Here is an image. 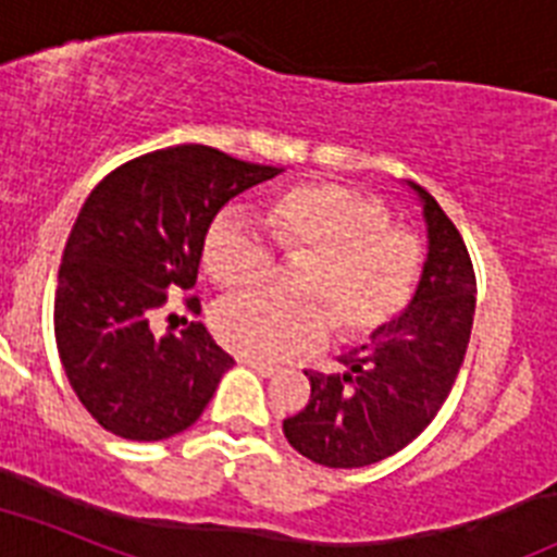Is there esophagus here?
I'll return each instance as SVG.
<instances>
[{
  "label": "esophagus",
  "instance_id": "esophagus-1",
  "mask_svg": "<svg viewBox=\"0 0 557 557\" xmlns=\"http://www.w3.org/2000/svg\"><path fill=\"white\" fill-rule=\"evenodd\" d=\"M240 366L251 368V371H257L260 376H265V380H271V376H277V373H280V366H271V362H260V359H240Z\"/></svg>",
  "mask_w": 557,
  "mask_h": 557
}]
</instances>
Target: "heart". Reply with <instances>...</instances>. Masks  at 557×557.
<instances>
[{"instance_id": "b5f03b06", "label": "heart", "mask_w": 557, "mask_h": 557, "mask_svg": "<svg viewBox=\"0 0 557 557\" xmlns=\"http://www.w3.org/2000/svg\"><path fill=\"white\" fill-rule=\"evenodd\" d=\"M265 226L283 260L308 263L297 286L302 302L286 306L255 292L218 302L214 336L237 357L308 354L325 343L331 322L345 339H371L413 302L422 237L391 223L380 198L339 184L292 186L271 198ZM274 246L243 214L223 212L203 237V265L223 288L263 286L277 265Z\"/></svg>"}]
</instances>
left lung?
Masks as SVG:
<instances>
[{"instance_id": "8db88e82", "label": "left lung", "mask_w": 557, "mask_h": 557, "mask_svg": "<svg viewBox=\"0 0 557 557\" xmlns=\"http://www.w3.org/2000/svg\"><path fill=\"white\" fill-rule=\"evenodd\" d=\"M430 251L413 302L371 343L343 359L348 371H306L311 396L283 419L288 445L325 467H366L408 447L450 396L475 314V271L465 237L430 198Z\"/></svg>"}]
</instances>
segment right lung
Here are the masks:
<instances>
[{"label": "right lung", "mask_w": 557, "mask_h": 557, "mask_svg": "<svg viewBox=\"0 0 557 557\" xmlns=\"http://www.w3.org/2000/svg\"><path fill=\"white\" fill-rule=\"evenodd\" d=\"M280 170L207 144H177L121 163L84 200L64 246L53 329L87 413L129 442L184 433L235 366L203 322L158 336L170 292L198 280L209 223L237 191ZM200 314L195 294L181 297Z\"/></svg>", "instance_id": "right-lung-1"}]
</instances>
